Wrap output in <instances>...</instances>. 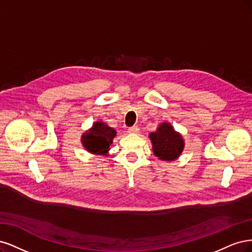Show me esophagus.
Instances as JSON below:
<instances>
[{"label":"esophagus","mask_w":252,"mask_h":252,"mask_svg":"<svg viewBox=\"0 0 252 252\" xmlns=\"http://www.w3.org/2000/svg\"><path fill=\"white\" fill-rule=\"evenodd\" d=\"M127 132H128V133H138V132H139V127H138L137 126H129V127L127 128Z\"/></svg>","instance_id":"esophagus-1"}]
</instances>
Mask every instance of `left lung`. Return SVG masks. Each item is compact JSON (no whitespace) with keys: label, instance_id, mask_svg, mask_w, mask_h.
Instances as JSON below:
<instances>
[{"label":"left lung","instance_id":"1","mask_svg":"<svg viewBox=\"0 0 252 252\" xmlns=\"http://www.w3.org/2000/svg\"><path fill=\"white\" fill-rule=\"evenodd\" d=\"M150 137L154 154L161 160H175L183 151L184 142L181 135L176 133L169 124L160 125L156 132L150 134Z\"/></svg>","mask_w":252,"mask_h":252}]
</instances>
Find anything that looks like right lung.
Masks as SVG:
<instances>
[{"mask_svg":"<svg viewBox=\"0 0 252 252\" xmlns=\"http://www.w3.org/2000/svg\"><path fill=\"white\" fill-rule=\"evenodd\" d=\"M116 136V131L100 121L94 124L90 131L83 135L82 141L86 150L92 154H105Z\"/></svg>","mask_w":252,"mask_h":252,"instance_id":"1","label":"right lung"}]
</instances>
